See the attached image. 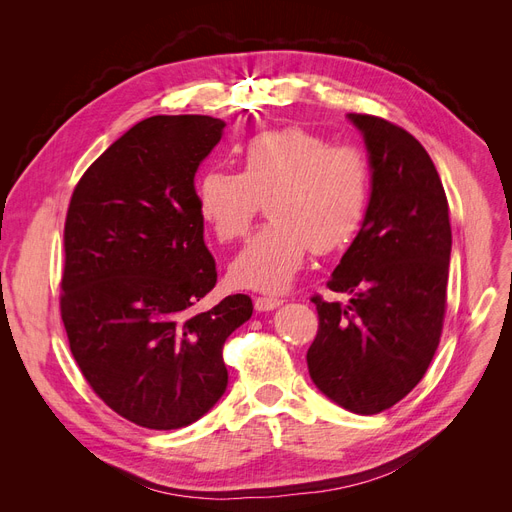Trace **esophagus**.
Returning a JSON list of instances; mask_svg holds the SVG:
<instances>
[{
  "instance_id": "1",
  "label": "esophagus",
  "mask_w": 512,
  "mask_h": 512,
  "mask_svg": "<svg viewBox=\"0 0 512 512\" xmlns=\"http://www.w3.org/2000/svg\"><path fill=\"white\" fill-rule=\"evenodd\" d=\"M284 301L280 297H256L254 299V307L256 312H271V309L280 307Z\"/></svg>"
}]
</instances>
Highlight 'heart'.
I'll list each match as a JSON object with an SVG mask.
<instances>
[{
	"label": "heart",
	"mask_w": 512,
	"mask_h": 512,
	"mask_svg": "<svg viewBox=\"0 0 512 512\" xmlns=\"http://www.w3.org/2000/svg\"><path fill=\"white\" fill-rule=\"evenodd\" d=\"M260 198L269 224L230 262V280L262 292L286 290L307 250L331 254L361 226L369 200V164L350 145H331L303 128L254 136L241 149L239 175L209 168L196 181L200 218L220 241L250 228Z\"/></svg>",
	"instance_id": "obj_1"
}]
</instances>
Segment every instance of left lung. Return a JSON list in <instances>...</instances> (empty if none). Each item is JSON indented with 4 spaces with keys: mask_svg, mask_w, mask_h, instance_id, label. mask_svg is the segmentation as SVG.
Segmentation results:
<instances>
[{
    "mask_svg": "<svg viewBox=\"0 0 512 512\" xmlns=\"http://www.w3.org/2000/svg\"><path fill=\"white\" fill-rule=\"evenodd\" d=\"M361 132L371 192L359 232L329 288L346 305L314 297L320 327L307 369L322 395L354 414H378L421 382L446 309L451 222L436 166L404 128L348 113Z\"/></svg>",
    "mask_w": 512,
    "mask_h": 512,
    "instance_id": "8db88e82",
    "label": "left lung"
}]
</instances>
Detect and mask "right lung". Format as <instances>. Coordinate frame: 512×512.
I'll return each mask as SVG.
<instances>
[{
	"label": "right lung",
	"mask_w": 512,
	"mask_h": 512,
	"mask_svg": "<svg viewBox=\"0 0 512 512\" xmlns=\"http://www.w3.org/2000/svg\"><path fill=\"white\" fill-rule=\"evenodd\" d=\"M226 123L156 115L108 147L74 188L61 320L91 389L147 429L188 427L226 391L222 348L250 320L247 294L192 307L218 282L194 175Z\"/></svg>",
	"instance_id": "right-lung-1"
}]
</instances>
